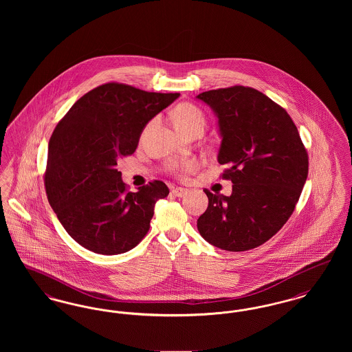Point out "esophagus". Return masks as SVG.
<instances>
[{
  "label": "esophagus",
  "mask_w": 352,
  "mask_h": 352,
  "mask_svg": "<svg viewBox=\"0 0 352 352\" xmlns=\"http://www.w3.org/2000/svg\"><path fill=\"white\" fill-rule=\"evenodd\" d=\"M187 188H184V187H177V188H173L171 190V194L174 195V197H178V198H181V197H184L186 194H187Z\"/></svg>",
  "instance_id": "obj_1"
}]
</instances>
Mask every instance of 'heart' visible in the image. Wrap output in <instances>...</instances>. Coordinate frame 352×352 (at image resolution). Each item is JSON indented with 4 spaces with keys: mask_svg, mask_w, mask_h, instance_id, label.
I'll use <instances>...</instances> for the list:
<instances>
[{
    "mask_svg": "<svg viewBox=\"0 0 352 352\" xmlns=\"http://www.w3.org/2000/svg\"><path fill=\"white\" fill-rule=\"evenodd\" d=\"M173 118H174V124L178 131H184V129H188L195 125L204 126V115L201 113V109L188 102L179 104L174 109ZM195 168H197V164L194 161H187V162H182L179 165L173 166V170L178 174H186V173L192 171Z\"/></svg>",
    "mask_w": 352,
    "mask_h": 352,
    "instance_id": "heart-1",
    "label": "heart"
}]
</instances>
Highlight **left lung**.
Instances as JSON below:
<instances>
[{
    "label": "left lung",
    "instance_id": "left-lung-1",
    "mask_svg": "<svg viewBox=\"0 0 352 352\" xmlns=\"http://www.w3.org/2000/svg\"><path fill=\"white\" fill-rule=\"evenodd\" d=\"M218 118V162L228 168L230 197L204 190L198 231L211 245L253 250L277 234L293 214L307 178L309 158L293 120L257 89L243 85L199 94Z\"/></svg>",
    "mask_w": 352,
    "mask_h": 352
}]
</instances>
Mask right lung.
<instances>
[{
	"mask_svg": "<svg viewBox=\"0 0 352 352\" xmlns=\"http://www.w3.org/2000/svg\"><path fill=\"white\" fill-rule=\"evenodd\" d=\"M179 94L107 83L85 94L49 141L45 186L68 234L88 251H131L149 231L154 206L168 195L161 181L128 192L118 170L133 154L146 124Z\"/></svg>",
	"mask_w": 352,
	"mask_h": 352,
	"instance_id": "1",
	"label": "right lung"
}]
</instances>
